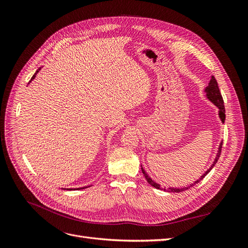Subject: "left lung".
Segmentation results:
<instances>
[{"mask_svg": "<svg viewBox=\"0 0 248 248\" xmlns=\"http://www.w3.org/2000/svg\"><path fill=\"white\" fill-rule=\"evenodd\" d=\"M204 92H205V94H206V98L210 101V102H212L214 106L218 108V117H219V119H220V121L222 122V123H224V120H226V110H224V106H223V99H222V96H221V94H220V91H219V88H218V84H217V81H216V79H215V78L212 76L211 77V79H210V81H209V84H208V86L204 89ZM221 147H222V140L220 141V144H219V146H218V150H217V153H216V156H215V158H214V161L212 162V164H211V167H210L204 174H202L197 181H194L193 183H191L190 185H188V186H184V187H168V188H161V186L158 184V183H156L154 180H152L151 179V177H150L148 174H147V171L144 170V168H142V166L140 164V168H141V171H142V174H144V176H145V178H146V180L148 181V183L151 185V186H153L154 188H156V189H163V190H166V191H168V192H181V191H184V190H187L188 188H190V187H192L193 185H196V184H198L201 180H202L204 179L208 174H209V171L211 170L212 169H213V167L215 166L216 164V162H217V160H218V158H219V156H220V152H221Z\"/></svg>", "mask_w": 248, "mask_h": 248, "instance_id": "obj_1", "label": "left lung"}]
</instances>
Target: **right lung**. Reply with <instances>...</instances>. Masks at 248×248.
I'll use <instances>...</instances> for the list:
<instances>
[{
    "mask_svg": "<svg viewBox=\"0 0 248 248\" xmlns=\"http://www.w3.org/2000/svg\"><path fill=\"white\" fill-rule=\"evenodd\" d=\"M41 70V67H40V68H38V70H37L36 72H35V74H34V76L32 77V78H31V80H30V82H31L35 78H36V76H37V73H38L39 71ZM30 82H29V84H30ZM88 187H90V186H85V187H80V188H77V189H85V188H88ZM63 189H66V188H63ZM72 190V188H67V190Z\"/></svg>",
    "mask_w": 248,
    "mask_h": 248,
    "instance_id": "1",
    "label": "right lung"
}]
</instances>
